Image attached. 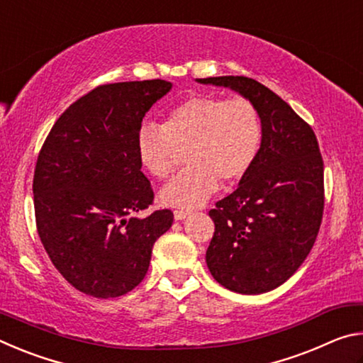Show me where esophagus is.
Here are the masks:
<instances>
[{"instance_id": "esophagus-1", "label": "esophagus", "mask_w": 363, "mask_h": 363, "mask_svg": "<svg viewBox=\"0 0 363 363\" xmlns=\"http://www.w3.org/2000/svg\"><path fill=\"white\" fill-rule=\"evenodd\" d=\"M189 216V211H184V210H176L174 211V219L176 220H182Z\"/></svg>"}]
</instances>
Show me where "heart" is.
Returning a JSON list of instances; mask_svg holds the SVG:
<instances>
[{"label": "heart", "mask_w": 363, "mask_h": 363, "mask_svg": "<svg viewBox=\"0 0 363 363\" xmlns=\"http://www.w3.org/2000/svg\"><path fill=\"white\" fill-rule=\"evenodd\" d=\"M262 139L259 112L247 97L196 94L171 108L163 126L144 125L138 134V157L157 179L174 173L179 150L187 169L160 192L163 203L196 208L219 189L240 182L253 167Z\"/></svg>", "instance_id": "1"}]
</instances>
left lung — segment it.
I'll use <instances>...</instances> for the list:
<instances>
[{
  "label": "left lung",
  "mask_w": 363,
  "mask_h": 363,
  "mask_svg": "<svg viewBox=\"0 0 363 363\" xmlns=\"http://www.w3.org/2000/svg\"><path fill=\"white\" fill-rule=\"evenodd\" d=\"M227 86L255 104L262 139L253 167L210 211L206 264L227 290L259 294L291 277L322 224L323 160L315 133L274 91L247 77L196 79Z\"/></svg>",
  "instance_id": "left-lung-1"
}]
</instances>
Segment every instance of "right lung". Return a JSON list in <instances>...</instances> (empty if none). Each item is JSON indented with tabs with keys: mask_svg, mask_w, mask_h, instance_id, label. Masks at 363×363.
Returning <instances> with one entry per match:
<instances>
[{
	"mask_svg": "<svg viewBox=\"0 0 363 363\" xmlns=\"http://www.w3.org/2000/svg\"><path fill=\"white\" fill-rule=\"evenodd\" d=\"M171 89L164 79L101 84L49 131L36 160V230L60 275L88 296L118 298L144 280L153 243L173 224L157 210L138 157L144 115Z\"/></svg>",
	"mask_w": 363,
	"mask_h": 363,
	"instance_id": "right-lung-1",
	"label": "right lung"
}]
</instances>
